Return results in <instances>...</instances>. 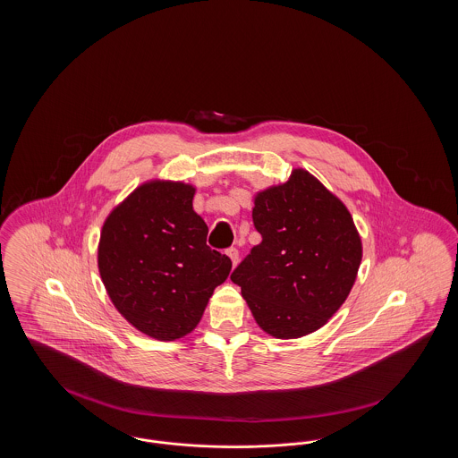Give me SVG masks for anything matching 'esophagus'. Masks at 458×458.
<instances>
[{"label": "esophagus", "mask_w": 458, "mask_h": 458, "mask_svg": "<svg viewBox=\"0 0 458 458\" xmlns=\"http://www.w3.org/2000/svg\"><path fill=\"white\" fill-rule=\"evenodd\" d=\"M226 256L232 259L233 262V266H237V262H239V250L235 249V247H232V249H228L226 250Z\"/></svg>", "instance_id": "34e87169"}]
</instances>
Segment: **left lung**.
Here are the masks:
<instances>
[{"label":"left lung","instance_id":"left-lung-1","mask_svg":"<svg viewBox=\"0 0 458 458\" xmlns=\"http://www.w3.org/2000/svg\"><path fill=\"white\" fill-rule=\"evenodd\" d=\"M261 243L232 273L256 323L290 340L325 327L347 301L362 240L347 206L304 168L254 196Z\"/></svg>","mask_w":458,"mask_h":458}]
</instances>
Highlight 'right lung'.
Wrapping results in <instances>:
<instances>
[{
  "mask_svg": "<svg viewBox=\"0 0 458 458\" xmlns=\"http://www.w3.org/2000/svg\"><path fill=\"white\" fill-rule=\"evenodd\" d=\"M196 187L153 178L103 223L98 269L122 318L159 342L196 329L232 261L206 245L208 225L194 211Z\"/></svg>",
  "mask_w": 458,
  "mask_h": 458,
  "instance_id": "right-lung-1",
  "label": "right lung"
}]
</instances>
